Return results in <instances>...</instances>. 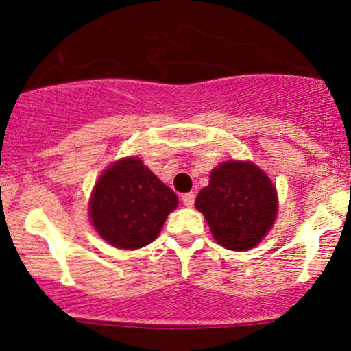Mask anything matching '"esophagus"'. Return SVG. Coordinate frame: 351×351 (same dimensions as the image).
<instances>
[{"label": "esophagus", "mask_w": 351, "mask_h": 351, "mask_svg": "<svg viewBox=\"0 0 351 351\" xmlns=\"http://www.w3.org/2000/svg\"><path fill=\"white\" fill-rule=\"evenodd\" d=\"M181 201H183L184 206L191 208L193 204H195V195H193V193H184V195L181 196Z\"/></svg>", "instance_id": "34e87169"}]
</instances>
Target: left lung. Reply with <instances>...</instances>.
Here are the masks:
<instances>
[{"mask_svg":"<svg viewBox=\"0 0 351 351\" xmlns=\"http://www.w3.org/2000/svg\"><path fill=\"white\" fill-rule=\"evenodd\" d=\"M196 209L206 217L217 244L247 251L261 243L277 215V193L263 170L249 162H224L199 191Z\"/></svg>","mask_w":351,"mask_h":351,"instance_id":"8db88e82","label":"left lung"}]
</instances>
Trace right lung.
<instances>
[{
  "instance_id": "obj_1",
  "label": "right lung",
  "mask_w": 351,
  "mask_h": 351,
  "mask_svg": "<svg viewBox=\"0 0 351 351\" xmlns=\"http://www.w3.org/2000/svg\"><path fill=\"white\" fill-rule=\"evenodd\" d=\"M178 198L138 158H125L100 176L90 201V219L108 244L138 249L150 244Z\"/></svg>"
}]
</instances>
